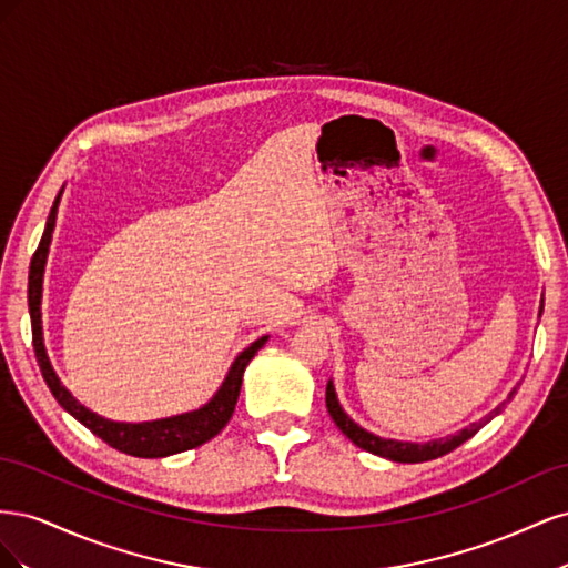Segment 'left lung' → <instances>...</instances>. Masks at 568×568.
<instances>
[{
  "mask_svg": "<svg viewBox=\"0 0 568 568\" xmlns=\"http://www.w3.org/2000/svg\"><path fill=\"white\" fill-rule=\"evenodd\" d=\"M540 313H542V303H540ZM517 393V388H514L509 393L511 395ZM326 409H329V415L334 419V424L341 428L343 434H346L357 448H363L372 455H379V457H386L390 462H403V464H417V462H428V459H436V457H443L453 453L455 448H459V445L464 440H469L480 426H484L486 422H490L495 415H500V412L505 409V403L497 405L490 415L486 419H480L467 428H462V432H457L455 436H448V438H438V440H428V443H409V440H393V438H379L374 436L369 432H365L363 426H357L346 412H343V407L338 405V398H336V390H334V384L329 382L326 384Z\"/></svg>",
  "mask_w": 568,
  "mask_h": 568,
  "instance_id": "obj_1",
  "label": "left lung"
}]
</instances>
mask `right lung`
Segmentation results:
<instances>
[{
	"label": "right lung",
	"instance_id": "add662e5",
	"mask_svg": "<svg viewBox=\"0 0 568 568\" xmlns=\"http://www.w3.org/2000/svg\"><path fill=\"white\" fill-rule=\"evenodd\" d=\"M63 192V189H61ZM61 192L51 205L49 217H47V227L42 234V242L32 255L30 263V277H28V307H30V322H32V346H36V357L40 372L44 376V382L54 395L57 403L73 415L82 426H88L94 436H99L104 443H109L111 448L132 455V457H168L175 453H184L203 445L205 440L215 438L222 428L227 426L232 419V412L239 400V390H242L244 382V372L246 365L253 359V355L265 346L267 336H261L253 341L251 346L239 353V357L232 363L225 382H222L220 390L213 395L211 403H205L203 407L194 412H184V415L178 417H165L156 422H142V424H128V422H111L99 417L97 412L88 409L80 405L71 390H68L61 379L57 376L54 367L49 363V355L44 348V336H42V277H44V265H47V253L51 244V232H54L57 225V211H59V199Z\"/></svg>",
	"mask_w": 568,
	"mask_h": 568
}]
</instances>
